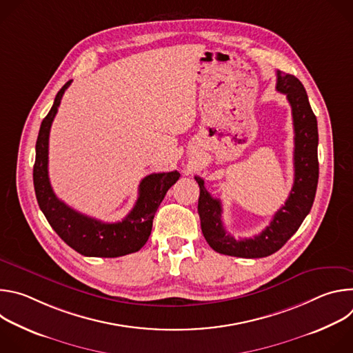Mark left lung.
<instances>
[{"label":"left lung","mask_w":353,"mask_h":353,"mask_svg":"<svg viewBox=\"0 0 353 353\" xmlns=\"http://www.w3.org/2000/svg\"><path fill=\"white\" fill-rule=\"evenodd\" d=\"M276 89L286 94L292 108L294 128V181L282 208L276 211L271 223L257 236L236 240L222 222L221 199L211 196L204 180L195 176L199 185L198 215L201 229L208 244L225 256L261 259L274 254L300 228L310 212L319 183V130L317 119L309 103L305 86L290 74L276 72Z\"/></svg>","instance_id":"8db88e82"}]
</instances>
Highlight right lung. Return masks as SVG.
I'll use <instances>...</instances> for the list:
<instances>
[{
  "label": "right lung",
  "mask_w": 353,
  "mask_h": 353,
  "mask_svg": "<svg viewBox=\"0 0 353 353\" xmlns=\"http://www.w3.org/2000/svg\"><path fill=\"white\" fill-rule=\"evenodd\" d=\"M68 81L56 94L53 108L41 121L33 166V184L37 204L54 232L79 254L86 257H120L138 251L149 239L157 210L168 190L179 180L177 170L152 173L143 177L132 211L121 221L105 223L77 212L60 201L48 179V135L57 114Z\"/></svg>",
  "instance_id": "obj_1"
}]
</instances>
